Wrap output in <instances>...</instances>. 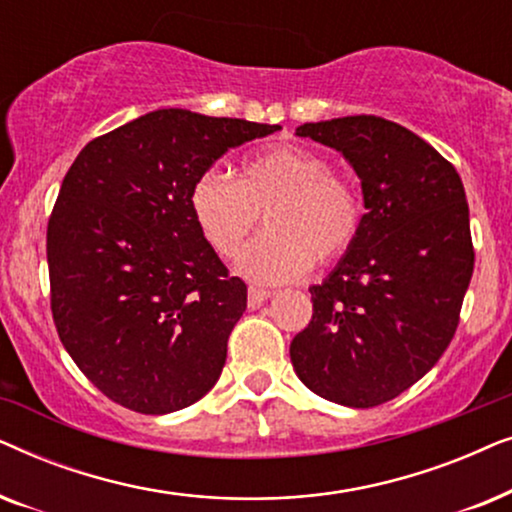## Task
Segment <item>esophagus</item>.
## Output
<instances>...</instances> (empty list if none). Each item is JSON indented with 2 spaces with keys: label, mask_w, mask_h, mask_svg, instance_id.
<instances>
[{
  "label": "esophagus",
  "mask_w": 512,
  "mask_h": 512,
  "mask_svg": "<svg viewBox=\"0 0 512 512\" xmlns=\"http://www.w3.org/2000/svg\"><path fill=\"white\" fill-rule=\"evenodd\" d=\"M247 296H249V307H261L265 300L272 296V291L261 289V286H249Z\"/></svg>",
  "instance_id": "1"
}]
</instances>
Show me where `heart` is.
I'll use <instances>...</instances> for the list:
<instances>
[{"mask_svg": "<svg viewBox=\"0 0 512 512\" xmlns=\"http://www.w3.org/2000/svg\"><path fill=\"white\" fill-rule=\"evenodd\" d=\"M188 207L202 240L221 258H235L254 233H265L240 256L254 282L282 284L314 261H338L366 223V205L352 181L333 174L331 160L303 144H275L240 165L237 181L207 170L195 179Z\"/></svg>", "mask_w": 512, "mask_h": 512, "instance_id": "heart-1", "label": "heart"}]
</instances>
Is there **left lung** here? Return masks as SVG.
Here are the masks:
<instances>
[{
	"label": "left lung",
	"instance_id": "left-lung-1",
	"mask_svg": "<svg viewBox=\"0 0 512 512\" xmlns=\"http://www.w3.org/2000/svg\"><path fill=\"white\" fill-rule=\"evenodd\" d=\"M298 137L331 146L361 179V237L312 286V321L291 342L307 389L347 408L387 403L454 338L475 251L468 202L450 160L380 116L305 123Z\"/></svg>",
	"mask_w": 512,
	"mask_h": 512
}]
</instances>
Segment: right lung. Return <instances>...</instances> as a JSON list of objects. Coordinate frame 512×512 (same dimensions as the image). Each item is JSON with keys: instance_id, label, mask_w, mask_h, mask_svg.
Segmentation results:
<instances>
[{"instance_id": "right-lung-1", "label": "right lung", "mask_w": 512, "mask_h": 512, "mask_svg": "<svg viewBox=\"0 0 512 512\" xmlns=\"http://www.w3.org/2000/svg\"><path fill=\"white\" fill-rule=\"evenodd\" d=\"M277 130L158 109L95 137L69 167L46 230L51 312L114 403L167 415L219 380L247 284L202 240L188 193L228 149Z\"/></svg>"}]
</instances>
